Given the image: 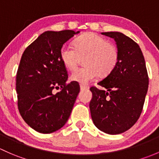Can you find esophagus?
<instances>
[{"label": "esophagus", "mask_w": 159, "mask_h": 159, "mask_svg": "<svg viewBox=\"0 0 159 159\" xmlns=\"http://www.w3.org/2000/svg\"><path fill=\"white\" fill-rule=\"evenodd\" d=\"M89 89V86H86V85L84 84H80V89H81V90H84V89Z\"/></svg>", "instance_id": "esophagus-1"}]
</instances>
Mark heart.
I'll return each mask as SVG.
<instances>
[{"mask_svg": "<svg viewBox=\"0 0 159 159\" xmlns=\"http://www.w3.org/2000/svg\"><path fill=\"white\" fill-rule=\"evenodd\" d=\"M86 66L75 70L70 79L80 84H87L99 75H109L119 60V51L114 44L95 33H86L74 41V47L64 45L60 50V59L70 70L77 66L81 58H84Z\"/></svg>", "mask_w": 159, "mask_h": 159, "instance_id": "1", "label": "heart"}]
</instances>
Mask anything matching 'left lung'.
<instances>
[{
    "instance_id": "left-lung-1",
    "label": "left lung",
    "mask_w": 159,
    "mask_h": 159,
    "mask_svg": "<svg viewBox=\"0 0 159 159\" xmlns=\"http://www.w3.org/2000/svg\"><path fill=\"white\" fill-rule=\"evenodd\" d=\"M115 40L119 60L114 70L99 82L106 88L92 86L89 109L94 125L110 135L125 132L135 125L142 113L148 87V76L139 46L119 32H105Z\"/></svg>"
}]
</instances>
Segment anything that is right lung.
<instances>
[{"instance_id":"obj_1","label":"right lung","mask_w":159,"mask_h":159,"mask_svg":"<svg viewBox=\"0 0 159 159\" xmlns=\"http://www.w3.org/2000/svg\"><path fill=\"white\" fill-rule=\"evenodd\" d=\"M78 33L46 31L21 57L16 74L17 106L26 123L40 133H51L65 125L80 92L77 82L66 83L67 70L60 59L63 44Z\"/></svg>"}]
</instances>
